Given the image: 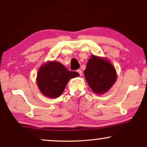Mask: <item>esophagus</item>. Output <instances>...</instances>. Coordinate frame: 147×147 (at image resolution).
Returning a JSON list of instances; mask_svg holds the SVG:
<instances>
[{"label": "esophagus", "instance_id": "obj_1", "mask_svg": "<svg viewBox=\"0 0 147 147\" xmlns=\"http://www.w3.org/2000/svg\"><path fill=\"white\" fill-rule=\"evenodd\" d=\"M76 71L79 74L80 76H81L82 74V70H81V69H78Z\"/></svg>", "mask_w": 147, "mask_h": 147}]
</instances>
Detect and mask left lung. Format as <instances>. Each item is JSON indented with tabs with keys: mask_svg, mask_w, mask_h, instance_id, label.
I'll return each mask as SVG.
<instances>
[{
	"mask_svg": "<svg viewBox=\"0 0 147 147\" xmlns=\"http://www.w3.org/2000/svg\"><path fill=\"white\" fill-rule=\"evenodd\" d=\"M84 74L90 88L97 94H103L108 91L117 79L113 65L108 61L94 55L88 59Z\"/></svg>",
	"mask_w": 147,
	"mask_h": 147,
	"instance_id": "left-lung-1",
	"label": "left lung"
}]
</instances>
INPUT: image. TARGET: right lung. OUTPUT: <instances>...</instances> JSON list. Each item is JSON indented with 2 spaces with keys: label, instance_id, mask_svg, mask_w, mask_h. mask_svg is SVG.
<instances>
[{
  "label": "right lung",
  "instance_id": "add662e5",
  "mask_svg": "<svg viewBox=\"0 0 147 147\" xmlns=\"http://www.w3.org/2000/svg\"><path fill=\"white\" fill-rule=\"evenodd\" d=\"M78 76V72L69 71L59 62L51 61L39 68L37 83L43 95L55 98L63 93L71 78Z\"/></svg>",
  "mask_w": 147,
  "mask_h": 147
}]
</instances>
